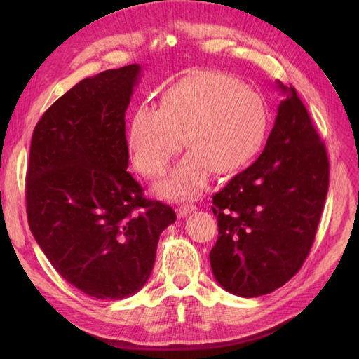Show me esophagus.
Listing matches in <instances>:
<instances>
[{
	"label": "esophagus",
	"instance_id": "obj_1",
	"mask_svg": "<svg viewBox=\"0 0 359 359\" xmlns=\"http://www.w3.org/2000/svg\"><path fill=\"white\" fill-rule=\"evenodd\" d=\"M194 210H196V205H193V203L180 205L178 208H177V214H178V217H186L187 214H190Z\"/></svg>",
	"mask_w": 359,
	"mask_h": 359
}]
</instances>
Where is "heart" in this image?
<instances>
[{"mask_svg":"<svg viewBox=\"0 0 359 359\" xmlns=\"http://www.w3.org/2000/svg\"><path fill=\"white\" fill-rule=\"evenodd\" d=\"M268 124V106L257 91L227 73L199 72L173 83L160 106L136 107L128 149L135 168L157 178L186 144L189 154L157 190L189 199L206 187L212 172L226 175L247 165L262 147Z\"/></svg>","mask_w":359,"mask_h":359,"instance_id":"heart-1","label":"heart"}]
</instances>
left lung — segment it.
I'll return each mask as SVG.
<instances>
[{"label":"left lung","instance_id":"1","mask_svg":"<svg viewBox=\"0 0 359 359\" xmlns=\"http://www.w3.org/2000/svg\"><path fill=\"white\" fill-rule=\"evenodd\" d=\"M281 100L265 149L212 196L219 238L210 253L223 289L255 298L295 276L307 259L330 184L322 139L293 86Z\"/></svg>","mask_w":359,"mask_h":359}]
</instances>
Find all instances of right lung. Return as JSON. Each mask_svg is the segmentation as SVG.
Returning <instances> with one entry per match:
<instances>
[{"mask_svg":"<svg viewBox=\"0 0 359 359\" xmlns=\"http://www.w3.org/2000/svg\"><path fill=\"white\" fill-rule=\"evenodd\" d=\"M139 64L102 72L61 95L31 139L29 229L62 278L99 299L144 287L160 233L177 214L127 172L126 111Z\"/></svg>","mask_w":359,"mask_h":359,"instance_id":"right-lung-1","label":"right lung"}]
</instances>
